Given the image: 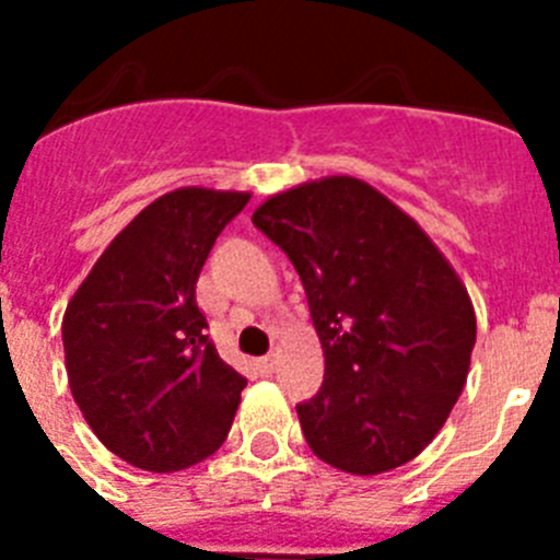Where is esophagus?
<instances>
[{
	"mask_svg": "<svg viewBox=\"0 0 560 560\" xmlns=\"http://www.w3.org/2000/svg\"><path fill=\"white\" fill-rule=\"evenodd\" d=\"M255 368L260 375H271L277 370V355L271 353V355H264V359H257Z\"/></svg>",
	"mask_w": 560,
	"mask_h": 560,
	"instance_id": "34e87169",
	"label": "esophagus"
}]
</instances>
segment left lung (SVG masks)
Returning a JSON list of instances; mask_svg holds the SVG:
<instances>
[{
    "label": "left lung",
    "mask_w": 560,
    "mask_h": 560,
    "mask_svg": "<svg viewBox=\"0 0 560 560\" xmlns=\"http://www.w3.org/2000/svg\"><path fill=\"white\" fill-rule=\"evenodd\" d=\"M252 224L294 264L323 341V387L296 404L311 452L361 477L418 457L457 404L477 341L446 257L350 176L271 196Z\"/></svg>",
    "instance_id": "8db88e82"
}]
</instances>
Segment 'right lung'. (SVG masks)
Here are the masks:
<instances>
[{
  "instance_id": "1",
  "label": "right lung",
  "mask_w": 560,
  "mask_h": 560,
  "mask_svg": "<svg viewBox=\"0 0 560 560\" xmlns=\"http://www.w3.org/2000/svg\"><path fill=\"white\" fill-rule=\"evenodd\" d=\"M246 192L182 187L114 237L63 314L69 387L103 446L145 471H182L230 434L246 378L219 355L196 303L215 237Z\"/></svg>"
}]
</instances>
